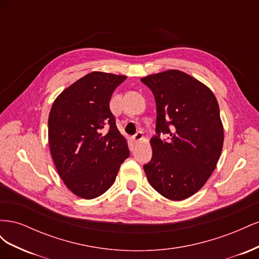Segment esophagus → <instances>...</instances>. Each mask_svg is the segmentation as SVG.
<instances>
[{"instance_id":"obj_1","label":"esophagus","mask_w":259,"mask_h":259,"mask_svg":"<svg viewBox=\"0 0 259 259\" xmlns=\"http://www.w3.org/2000/svg\"><path fill=\"white\" fill-rule=\"evenodd\" d=\"M143 137H144V135H143V133L142 132H137L136 134L133 136V140H134V143H139L140 140L143 139Z\"/></svg>"}]
</instances>
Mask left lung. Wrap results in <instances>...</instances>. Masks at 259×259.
I'll return each instance as SVG.
<instances>
[{
	"instance_id": "8db88e82",
	"label": "left lung",
	"mask_w": 259,
	"mask_h": 259,
	"mask_svg": "<svg viewBox=\"0 0 259 259\" xmlns=\"http://www.w3.org/2000/svg\"><path fill=\"white\" fill-rule=\"evenodd\" d=\"M156 106L152 158L144 165L149 183L163 197L185 200L204 186L224 144L217 99L208 88L179 70L143 77ZM161 135H167L162 140Z\"/></svg>"
}]
</instances>
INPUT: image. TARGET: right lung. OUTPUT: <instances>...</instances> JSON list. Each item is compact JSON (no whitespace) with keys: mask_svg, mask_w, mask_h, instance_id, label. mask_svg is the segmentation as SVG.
Here are the masks:
<instances>
[{"mask_svg":"<svg viewBox=\"0 0 259 259\" xmlns=\"http://www.w3.org/2000/svg\"><path fill=\"white\" fill-rule=\"evenodd\" d=\"M126 76L94 71L54 101L49 116L52 158L65 185L77 197L94 199L114 183L130 156L109 103Z\"/></svg>","mask_w":259,"mask_h":259,"instance_id":"obj_1","label":"right lung"}]
</instances>
